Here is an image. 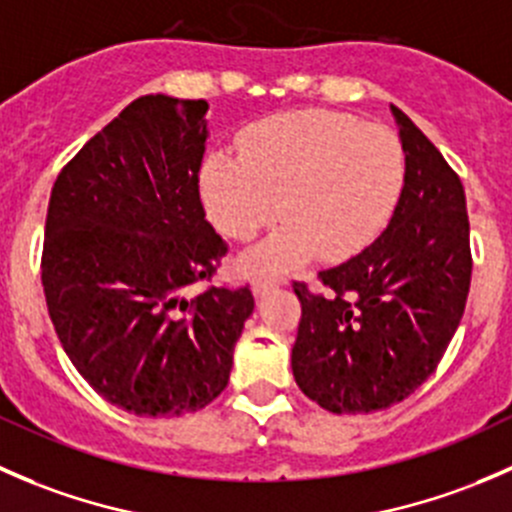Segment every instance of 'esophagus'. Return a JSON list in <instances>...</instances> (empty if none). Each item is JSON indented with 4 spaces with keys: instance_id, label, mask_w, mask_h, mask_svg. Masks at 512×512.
Returning a JSON list of instances; mask_svg holds the SVG:
<instances>
[{
    "instance_id": "1",
    "label": "esophagus",
    "mask_w": 512,
    "mask_h": 512,
    "mask_svg": "<svg viewBox=\"0 0 512 512\" xmlns=\"http://www.w3.org/2000/svg\"><path fill=\"white\" fill-rule=\"evenodd\" d=\"M278 283H281V278H256V281H254V296L256 298L266 296V293L273 291Z\"/></svg>"
}]
</instances>
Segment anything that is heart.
Wrapping results in <instances>:
<instances>
[{"mask_svg": "<svg viewBox=\"0 0 512 512\" xmlns=\"http://www.w3.org/2000/svg\"><path fill=\"white\" fill-rule=\"evenodd\" d=\"M403 184L401 139L331 109L268 116L241 134L239 154L214 149L199 166L201 204L229 239L288 221L254 254L271 268L361 254L391 224Z\"/></svg>", "mask_w": 512, "mask_h": 512, "instance_id": "heart-1", "label": "heart"}]
</instances>
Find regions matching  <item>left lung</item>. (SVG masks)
Masks as SVG:
<instances>
[{
    "label": "left lung",
    "mask_w": 512,
    "mask_h": 512,
    "mask_svg": "<svg viewBox=\"0 0 512 512\" xmlns=\"http://www.w3.org/2000/svg\"><path fill=\"white\" fill-rule=\"evenodd\" d=\"M391 111L406 151L391 224L361 254L318 273L326 296L293 281L301 301L293 378L331 413L383 411L423 386L470 288L463 184L428 136L398 106Z\"/></svg>",
    "instance_id": "8db88e82"
}]
</instances>
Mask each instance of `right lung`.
Masks as SVG:
<instances>
[{
  "label": "right lung",
  "mask_w": 512,
  "mask_h": 512,
  "mask_svg": "<svg viewBox=\"0 0 512 512\" xmlns=\"http://www.w3.org/2000/svg\"><path fill=\"white\" fill-rule=\"evenodd\" d=\"M204 99L146 94L79 149L47 209L42 286L84 381L136 416H181L226 388L249 286L186 298L229 246L206 221Z\"/></svg>",
  "instance_id": "right-lung-1"
}]
</instances>
